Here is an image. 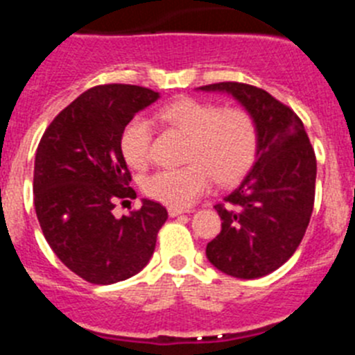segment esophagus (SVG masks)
Returning a JSON list of instances; mask_svg holds the SVG:
<instances>
[{"mask_svg": "<svg viewBox=\"0 0 355 355\" xmlns=\"http://www.w3.org/2000/svg\"><path fill=\"white\" fill-rule=\"evenodd\" d=\"M183 213H190V209H183V208H174V206H171V208H168V215H171V216L183 215Z\"/></svg>", "mask_w": 355, "mask_h": 355, "instance_id": "1", "label": "esophagus"}]
</instances>
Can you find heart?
<instances>
[{
    "mask_svg": "<svg viewBox=\"0 0 355 355\" xmlns=\"http://www.w3.org/2000/svg\"><path fill=\"white\" fill-rule=\"evenodd\" d=\"M159 119L190 137L187 167L162 168L144 181V192L163 205L187 208L215 183H233L245 174L258 153V128L241 106L220 108L215 103L183 97L159 110ZM153 126L131 119L122 130L121 150L135 168L150 162Z\"/></svg>",
    "mask_w": 355,
    "mask_h": 355,
    "instance_id": "obj_1",
    "label": "heart"
}]
</instances>
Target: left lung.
<instances>
[{
	"label": "left lung",
	"mask_w": 355,
	"mask_h": 355,
	"mask_svg": "<svg viewBox=\"0 0 355 355\" xmlns=\"http://www.w3.org/2000/svg\"><path fill=\"white\" fill-rule=\"evenodd\" d=\"M199 89L231 94L258 128L252 168L215 205L222 229L206 256L227 275L263 277L284 265L306 234L315 205V150L299 115L266 90L238 81Z\"/></svg>",
	"instance_id": "obj_1"
}]
</instances>
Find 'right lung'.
Masks as SVG:
<instances>
[{"mask_svg": "<svg viewBox=\"0 0 355 355\" xmlns=\"http://www.w3.org/2000/svg\"><path fill=\"white\" fill-rule=\"evenodd\" d=\"M158 97L139 85L94 87L53 119L37 147L33 202L44 238L69 270L92 284L139 274L167 220V209L149 199L121 218L112 213L117 199L137 197L122 130Z\"/></svg>", "mask_w": 355, "mask_h": 355, "instance_id": "right-lung-1", "label": "right lung"}]
</instances>
